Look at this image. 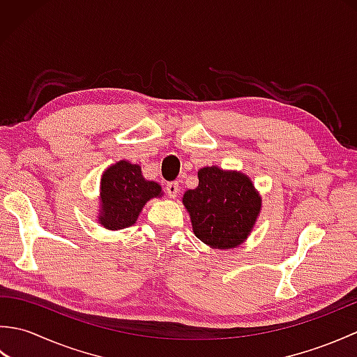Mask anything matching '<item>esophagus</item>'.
<instances>
[{
  "mask_svg": "<svg viewBox=\"0 0 357 357\" xmlns=\"http://www.w3.org/2000/svg\"><path fill=\"white\" fill-rule=\"evenodd\" d=\"M165 192H167V195H169V198L174 199L179 193V184L176 183V181H174V183H169L165 185Z\"/></svg>",
  "mask_w": 357,
  "mask_h": 357,
  "instance_id": "34e87169",
  "label": "esophagus"
}]
</instances>
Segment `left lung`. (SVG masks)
Masks as SVG:
<instances>
[{"instance_id":"left-lung-1","label":"left lung","mask_w":357,"mask_h":357,"mask_svg":"<svg viewBox=\"0 0 357 357\" xmlns=\"http://www.w3.org/2000/svg\"><path fill=\"white\" fill-rule=\"evenodd\" d=\"M199 185L184 193L183 204L195 236L211 248H236L259 216L262 199L247 174L216 165L198 172Z\"/></svg>"}]
</instances>
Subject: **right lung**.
<instances>
[{"mask_svg":"<svg viewBox=\"0 0 357 357\" xmlns=\"http://www.w3.org/2000/svg\"><path fill=\"white\" fill-rule=\"evenodd\" d=\"M161 195V185L144 178L138 164L124 159L118 161L102 173L98 222L107 230L130 227L136 222L147 201Z\"/></svg>","mask_w":357,"mask_h":357,"instance_id":"1","label":"right lung"}]
</instances>
